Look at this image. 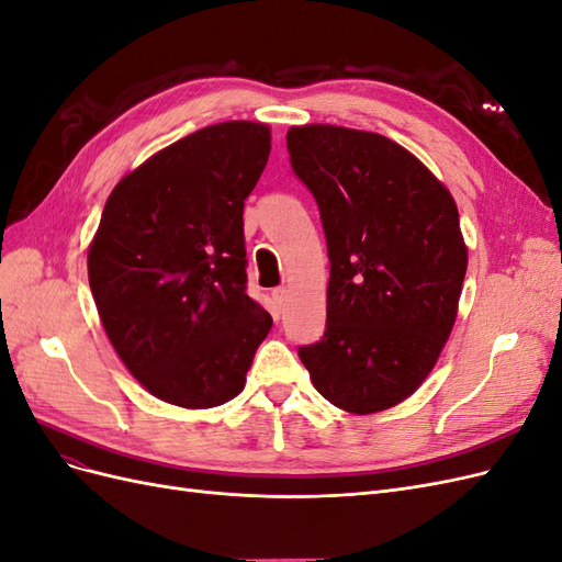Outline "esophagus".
Wrapping results in <instances>:
<instances>
[{"label":"esophagus","instance_id":"obj_1","mask_svg":"<svg viewBox=\"0 0 562 562\" xmlns=\"http://www.w3.org/2000/svg\"><path fill=\"white\" fill-rule=\"evenodd\" d=\"M288 295H291V291H288L285 285H279V288H274V291H271V297H274V302L279 304V307H283Z\"/></svg>","mask_w":562,"mask_h":562}]
</instances>
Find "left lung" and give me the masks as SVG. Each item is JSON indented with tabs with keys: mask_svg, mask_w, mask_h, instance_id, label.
Wrapping results in <instances>:
<instances>
[{
	"mask_svg": "<svg viewBox=\"0 0 562 562\" xmlns=\"http://www.w3.org/2000/svg\"><path fill=\"white\" fill-rule=\"evenodd\" d=\"M326 232V333L300 347L323 398L351 415L394 407L427 380L457 318L467 246L448 187L398 143L330 124L285 135Z\"/></svg>",
	"mask_w": 562,
	"mask_h": 562,
	"instance_id": "8db88e82",
	"label": "left lung"
}]
</instances>
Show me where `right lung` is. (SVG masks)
<instances>
[{
	"instance_id": "1",
	"label": "right lung",
	"mask_w": 562,
	"mask_h": 562,
	"mask_svg": "<svg viewBox=\"0 0 562 562\" xmlns=\"http://www.w3.org/2000/svg\"><path fill=\"white\" fill-rule=\"evenodd\" d=\"M271 149L225 122L151 155L112 190L89 283L119 359L151 396L203 411L241 394L271 316L246 293L244 201Z\"/></svg>"
}]
</instances>
